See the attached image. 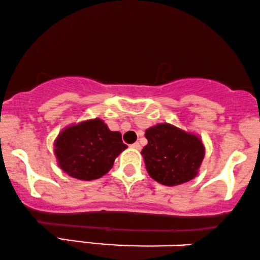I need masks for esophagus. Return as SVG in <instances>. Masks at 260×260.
Listing matches in <instances>:
<instances>
[{"label": "esophagus", "instance_id": "1", "mask_svg": "<svg viewBox=\"0 0 260 260\" xmlns=\"http://www.w3.org/2000/svg\"><path fill=\"white\" fill-rule=\"evenodd\" d=\"M131 146H133V147L135 149H141V145H140L139 142H135L134 145H131Z\"/></svg>", "mask_w": 260, "mask_h": 260}]
</instances>
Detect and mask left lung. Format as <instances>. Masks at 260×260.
<instances>
[{
  "label": "left lung",
  "mask_w": 260,
  "mask_h": 260,
  "mask_svg": "<svg viewBox=\"0 0 260 260\" xmlns=\"http://www.w3.org/2000/svg\"><path fill=\"white\" fill-rule=\"evenodd\" d=\"M145 136L148 143L141 154L152 179L176 186L196 178L206 154L200 136L168 123L148 127Z\"/></svg>",
  "instance_id": "1"
}]
</instances>
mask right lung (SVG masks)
<instances>
[{
	"label": "right lung",
	"instance_id": "right-lung-1",
	"mask_svg": "<svg viewBox=\"0 0 260 260\" xmlns=\"http://www.w3.org/2000/svg\"><path fill=\"white\" fill-rule=\"evenodd\" d=\"M125 148L121 134L109 130L100 118L69 125L54 140V155L60 169L85 181L102 178Z\"/></svg>",
	"mask_w": 260,
	"mask_h": 260
}]
</instances>
